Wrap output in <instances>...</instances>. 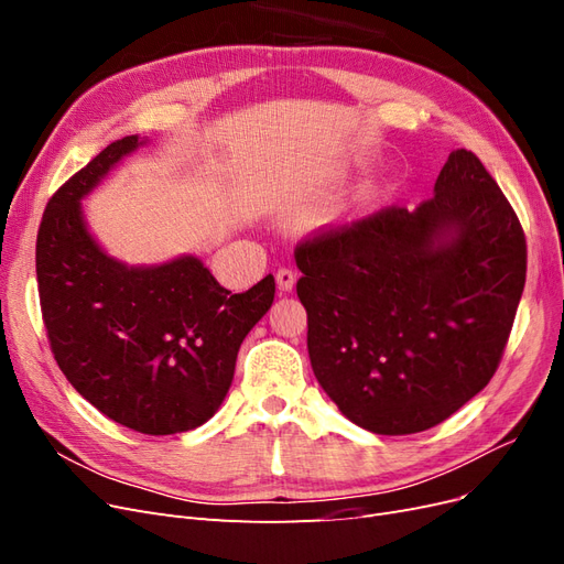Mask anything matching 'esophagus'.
Segmentation results:
<instances>
[{
    "label": "esophagus",
    "instance_id": "34e87169",
    "mask_svg": "<svg viewBox=\"0 0 564 564\" xmlns=\"http://www.w3.org/2000/svg\"><path fill=\"white\" fill-rule=\"evenodd\" d=\"M275 282H278L280 292H292L294 284H296V272L289 270V268H280L275 272Z\"/></svg>",
    "mask_w": 564,
    "mask_h": 564
}]
</instances>
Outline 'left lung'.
Masks as SVG:
<instances>
[{
	"mask_svg": "<svg viewBox=\"0 0 564 564\" xmlns=\"http://www.w3.org/2000/svg\"><path fill=\"white\" fill-rule=\"evenodd\" d=\"M296 294L322 390L355 425L409 435L449 419L497 371L527 275L520 220L470 150L433 197L296 247Z\"/></svg>",
	"mask_w": 564,
	"mask_h": 564,
	"instance_id": "8db88e82",
	"label": "left lung"
}]
</instances>
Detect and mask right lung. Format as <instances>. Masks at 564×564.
Masks as SVG:
<instances>
[{"mask_svg": "<svg viewBox=\"0 0 564 564\" xmlns=\"http://www.w3.org/2000/svg\"><path fill=\"white\" fill-rule=\"evenodd\" d=\"M145 143L141 135L110 143L48 199L37 284L51 350L79 395L131 431L174 435L218 412L275 280L230 294L193 253L129 265L98 245L82 199Z\"/></svg>", "mask_w": 564, "mask_h": 564, "instance_id": "obj_1", "label": "right lung"}]
</instances>
